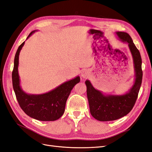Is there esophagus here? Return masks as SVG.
<instances>
[{
    "label": "esophagus",
    "mask_w": 152,
    "mask_h": 152,
    "mask_svg": "<svg viewBox=\"0 0 152 152\" xmlns=\"http://www.w3.org/2000/svg\"><path fill=\"white\" fill-rule=\"evenodd\" d=\"M88 71H85H85H83L81 73V76L83 77V78H86V77H88Z\"/></svg>",
    "instance_id": "1"
}]
</instances>
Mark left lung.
<instances>
[{
	"label": "left lung",
	"mask_w": 152,
	"mask_h": 152,
	"mask_svg": "<svg viewBox=\"0 0 152 152\" xmlns=\"http://www.w3.org/2000/svg\"><path fill=\"white\" fill-rule=\"evenodd\" d=\"M115 34L121 41L127 43L130 49L134 61L135 81L126 94L104 95L102 92L96 90L90 81H85L91 114L94 118L100 121L116 120L129 113L137 100L142 83V60L139 50L127 33L118 31Z\"/></svg>",
	"instance_id": "obj_1"
}]
</instances>
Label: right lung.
I'll list each match as a JSON object with an SVG mask.
<instances>
[{"label": "right lung", "mask_w": 152, "mask_h": 152, "mask_svg": "<svg viewBox=\"0 0 152 152\" xmlns=\"http://www.w3.org/2000/svg\"><path fill=\"white\" fill-rule=\"evenodd\" d=\"M35 31H33L27 39ZM24 43L23 42L17 50L12 72L13 87L19 105L27 115L33 119L42 121L57 120L64 114L68 97L75 85L80 81V77L76 76L72 80L65 81L45 94H27L20 87L18 71L19 54Z\"/></svg>", "instance_id": "obj_1"}]
</instances>
